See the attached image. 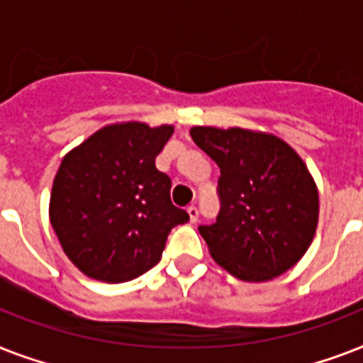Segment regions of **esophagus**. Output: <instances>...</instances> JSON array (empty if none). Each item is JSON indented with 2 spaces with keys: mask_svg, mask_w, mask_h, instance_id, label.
Instances as JSON below:
<instances>
[{
  "mask_svg": "<svg viewBox=\"0 0 363 363\" xmlns=\"http://www.w3.org/2000/svg\"><path fill=\"white\" fill-rule=\"evenodd\" d=\"M188 216H190V222H192V224H196V222H198V218H199L198 207L190 205V207H188Z\"/></svg>",
  "mask_w": 363,
  "mask_h": 363,
  "instance_id": "1",
  "label": "esophagus"
}]
</instances>
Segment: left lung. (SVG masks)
<instances>
[{"mask_svg":"<svg viewBox=\"0 0 363 363\" xmlns=\"http://www.w3.org/2000/svg\"><path fill=\"white\" fill-rule=\"evenodd\" d=\"M190 135L220 167V213L199 226L216 264L247 282L298 264L318 224V190L299 154L265 131L194 125Z\"/></svg>","mask_w":363,"mask_h":363,"instance_id":"1","label":"left lung"}]
</instances>
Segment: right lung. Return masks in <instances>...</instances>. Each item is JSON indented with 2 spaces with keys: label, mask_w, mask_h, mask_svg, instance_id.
Wrapping results in <instances>:
<instances>
[{
  "label": "right lung",
  "mask_w": 363,
  "mask_h": 363,
  "mask_svg": "<svg viewBox=\"0 0 363 363\" xmlns=\"http://www.w3.org/2000/svg\"><path fill=\"white\" fill-rule=\"evenodd\" d=\"M171 135L169 124L116 122L62 160L48 216L65 256L90 279L116 284L147 273L171 228L190 220L154 164Z\"/></svg>",
  "instance_id": "1"
}]
</instances>
